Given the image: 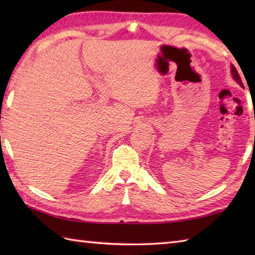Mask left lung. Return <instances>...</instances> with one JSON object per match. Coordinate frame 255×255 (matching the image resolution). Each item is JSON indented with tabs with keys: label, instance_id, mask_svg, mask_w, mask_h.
<instances>
[{
	"label": "left lung",
	"instance_id": "obj_1",
	"mask_svg": "<svg viewBox=\"0 0 255 255\" xmlns=\"http://www.w3.org/2000/svg\"><path fill=\"white\" fill-rule=\"evenodd\" d=\"M232 75L233 77H234V80L239 83L241 86H243V83H242V80H241V76L239 74V72H237V70L235 68L234 65H232Z\"/></svg>",
	"mask_w": 255,
	"mask_h": 255
}]
</instances>
